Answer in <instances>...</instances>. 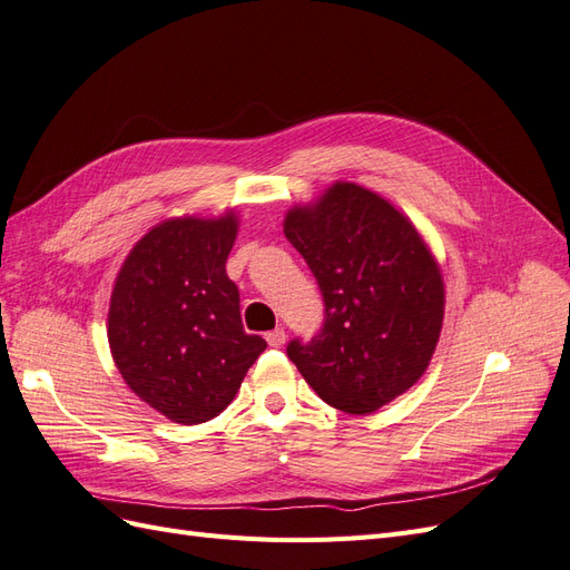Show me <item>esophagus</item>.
Returning <instances> with one entry per match:
<instances>
[{"label": "esophagus", "mask_w": 570, "mask_h": 570, "mask_svg": "<svg viewBox=\"0 0 570 570\" xmlns=\"http://www.w3.org/2000/svg\"><path fill=\"white\" fill-rule=\"evenodd\" d=\"M265 338L272 347H282L286 343V332H284V328H274V332H269Z\"/></svg>", "instance_id": "34e87169"}]
</instances>
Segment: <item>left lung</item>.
<instances>
[{
    "label": "left lung",
    "instance_id": "obj_1",
    "mask_svg": "<svg viewBox=\"0 0 570 570\" xmlns=\"http://www.w3.org/2000/svg\"><path fill=\"white\" fill-rule=\"evenodd\" d=\"M284 234L324 296L322 334L286 353L326 405L372 414L424 376L445 317V282L412 219L355 181L286 210Z\"/></svg>",
    "mask_w": 570,
    "mask_h": 570
}]
</instances>
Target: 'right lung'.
I'll return each instance as SVG.
<instances>
[{
	"mask_svg": "<svg viewBox=\"0 0 570 570\" xmlns=\"http://www.w3.org/2000/svg\"><path fill=\"white\" fill-rule=\"evenodd\" d=\"M234 208L154 225L127 253L108 303V347L130 391L175 424L227 410L267 343L246 334L227 255Z\"/></svg>",
	"mask_w": 570,
	"mask_h": 570,
	"instance_id": "add662e5",
	"label": "right lung"
}]
</instances>
